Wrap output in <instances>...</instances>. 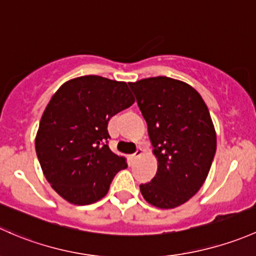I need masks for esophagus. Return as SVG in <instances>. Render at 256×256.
Instances as JSON below:
<instances>
[{
  "label": "esophagus",
  "instance_id": "esophagus-1",
  "mask_svg": "<svg viewBox=\"0 0 256 256\" xmlns=\"http://www.w3.org/2000/svg\"><path fill=\"white\" fill-rule=\"evenodd\" d=\"M142 154H143V149H142V148H138V149H136V152H134V154H132L130 156H129V158H130L132 162H134V160L138 159V158Z\"/></svg>",
  "mask_w": 256,
  "mask_h": 256
}]
</instances>
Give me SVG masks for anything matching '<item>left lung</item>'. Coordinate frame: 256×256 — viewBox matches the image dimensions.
Returning <instances> with one entry per match:
<instances>
[{
    "label": "left lung",
    "instance_id": "left-lung-1",
    "mask_svg": "<svg viewBox=\"0 0 256 256\" xmlns=\"http://www.w3.org/2000/svg\"><path fill=\"white\" fill-rule=\"evenodd\" d=\"M148 124L158 171L140 185L152 206L184 204L206 181L217 148L210 110L201 94L184 81L156 76L128 82Z\"/></svg>",
    "mask_w": 256,
    "mask_h": 256
}]
</instances>
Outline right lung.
<instances>
[{
    "label": "right lung",
    "mask_w": 256,
    "mask_h": 256,
    "mask_svg": "<svg viewBox=\"0 0 256 256\" xmlns=\"http://www.w3.org/2000/svg\"><path fill=\"white\" fill-rule=\"evenodd\" d=\"M136 98L127 82L97 75L71 78L46 107L36 136L44 176L65 201L91 204L107 194L126 159L110 152L107 126Z\"/></svg>",
    "instance_id": "obj_1"
}]
</instances>
